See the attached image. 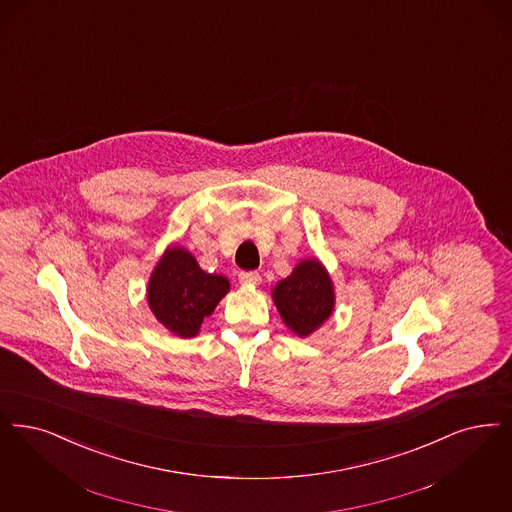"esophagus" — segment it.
I'll list each match as a JSON object with an SVG mask.
<instances>
[{
	"label": "esophagus",
	"instance_id": "1",
	"mask_svg": "<svg viewBox=\"0 0 512 512\" xmlns=\"http://www.w3.org/2000/svg\"><path fill=\"white\" fill-rule=\"evenodd\" d=\"M238 280H240L244 286H257V284H261L259 272H240V274H238Z\"/></svg>",
	"mask_w": 512,
	"mask_h": 512
}]
</instances>
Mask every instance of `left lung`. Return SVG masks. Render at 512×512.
<instances>
[{"instance_id":"1","label":"left lung","mask_w":512,"mask_h":512,"mask_svg":"<svg viewBox=\"0 0 512 512\" xmlns=\"http://www.w3.org/2000/svg\"><path fill=\"white\" fill-rule=\"evenodd\" d=\"M272 301L284 324L297 337H308L322 328L335 310V287L320 259L308 257L272 287Z\"/></svg>"}]
</instances>
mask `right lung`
<instances>
[{
	"instance_id": "1",
	"label": "right lung",
	"mask_w": 512,
	"mask_h": 512,
	"mask_svg": "<svg viewBox=\"0 0 512 512\" xmlns=\"http://www.w3.org/2000/svg\"><path fill=\"white\" fill-rule=\"evenodd\" d=\"M228 291L226 276L205 272L188 249L171 244L150 274L146 299L167 331L192 339Z\"/></svg>"
}]
</instances>
